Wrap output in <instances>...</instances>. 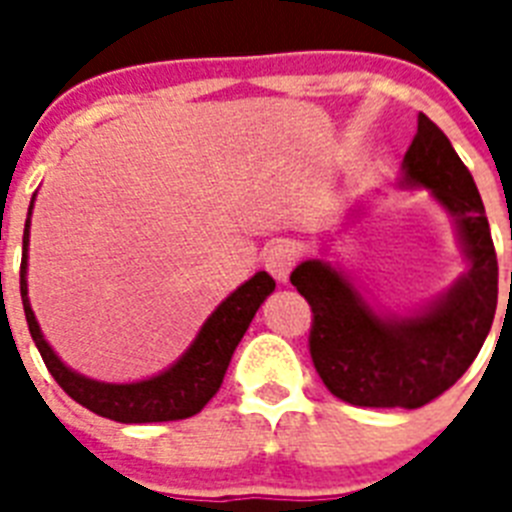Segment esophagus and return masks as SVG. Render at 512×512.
Instances as JSON below:
<instances>
[{
	"mask_svg": "<svg viewBox=\"0 0 512 512\" xmlns=\"http://www.w3.org/2000/svg\"><path fill=\"white\" fill-rule=\"evenodd\" d=\"M265 271L271 273L273 279L279 281V284H287L289 273L295 268L297 263V249L295 244H289V241H279V244H273L268 252H265Z\"/></svg>",
	"mask_w": 512,
	"mask_h": 512,
	"instance_id": "esophagus-1",
	"label": "esophagus"
}]
</instances>
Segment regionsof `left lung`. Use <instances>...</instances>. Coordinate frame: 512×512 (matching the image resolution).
<instances>
[{"mask_svg":"<svg viewBox=\"0 0 512 512\" xmlns=\"http://www.w3.org/2000/svg\"><path fill=\"white\" fill-rule=\"evenodd\" d=\"M398 185L428 188L452 215L470 265L452 289L412 313H390L369 305L327 260H305L289 276L313 311V366L329 393L353 406L430 404L468 372L497 311V255L484 201L449 138L425 114L417 116Z\"/></svg>","mask_w":512,"mask_h":512,"instance_id":"8db88e82","label":"left lung"}]
</instances>
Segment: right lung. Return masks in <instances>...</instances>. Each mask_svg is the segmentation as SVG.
Listing matches in <instances>:
<instances>
[{"mask_svg": "<svg viewBox=\"0 0 512 512\" xmlns=\"http://www.w3.org/2000/svg\"><path fill=\"white\" fill-rule=\"evenodd\" d=\"M36 196V193H34ZM31 209L28 207L26 231H23V260H20V297L26 311L28 332L34 337L36 348L42 353L44 364L50 369L60 388L74 398L76 404L87 406L90 412L108 417L116 422H170L185 420L199 414L207 401L215 396L223 385L225 369L231 364L236 345L255 319L257 308L265 303V297L276 289V281L265 271L255 273L244 281L236 292L225 297L217 305L212 316L201 324L199 335L193 337L183 356L164 372L146 377L138 382H100L92 377L74 372L71 366L60 361L52 345L44 340L39 321L31 311L28 300V228H31Z\"/></svg>", "mask_w": 512, "mask_h": 512, "instance_id": "1", "label": "right lung"}]
</instances>
